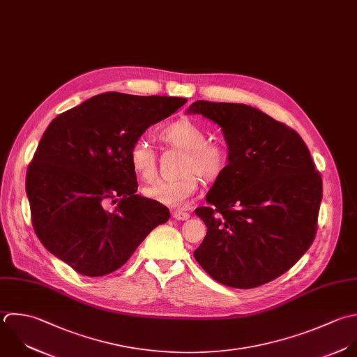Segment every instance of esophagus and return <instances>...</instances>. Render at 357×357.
Returning a JSON list of instances; mask_svg holds the SVG:
<instances>
[{"instance_id":"1","label":"esophagus","mask_w":357,"mask_h":357,"mask_svg":"<svg viewBox=\"0 0 357 357\" xmlns=\"http://www.w3.org/2000/svg\"><path fill=\"white\" fill-rule=\"evenodd\" d=\"M172 217L178 221H186L190 217V214L186 213V211H182V210H176V211L172 213Z\"/></svg>"}]
</instances>
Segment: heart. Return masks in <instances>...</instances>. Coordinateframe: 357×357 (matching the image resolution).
<instances>
[{
    "label": "heart",
    "instance_id": "heart-1",
    "mask_svg": "<svg viewBox=\"0 0 357 357\" xmlns=\"http://www.w3.org/2000/svg\"><path fill=\"white\" fill-rule=\"evenodd\" d=\"M157 137L175 149L183 150L181 176L175 179H160L143 188L146 199L167 207H185L189 199L199 190L200 179L217 181L228 168L229 149L218 140H207L206 130L189 118H179L158 130ZM132 169L143 181L154 179L157 174V157L144 140H137L129 150Z\"/></svg>",
    "mask_w": 357,
    "mask_h": 357
}]
</instances>
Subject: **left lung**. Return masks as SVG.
<instances>
[{
	"label": "left lung",
	"mask_w": 357,
	"mask_h": 357,
	"mask_svg": "<svg viewBox=\"0 0 357 357\" xmlns=\"http://www.w3.org/2000/svg\"><path fill=\"white\" fill-rule=\"evenodd\" d=\"M188 114L218 123L229 164L196 208L207 234L195 259L217 282L250 289L296 264L317 232L323 181L298 132L235 102L195 101Z\"/></svg>",
	"instance_id": "obj_1"
}]
</instances>
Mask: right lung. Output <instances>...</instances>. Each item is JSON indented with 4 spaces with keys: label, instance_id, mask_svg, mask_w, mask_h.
I'll return each instance as SVG.
<instances>
[{
    "label": "right lung",
    "instance_id": "1",
    "mask_svg": "<svg viewBox=\"0 0 357 357\" xmlns=\"http://www.w3.org/2000/svg\"><path fill=\"white\" fill-rule=\"evenodd\" d=\"M186 101L109 91L51 121L26 172L31 224L50 253L82 275L102 277L169 220L165 206L136 195L129 150Z\"/></svg>",
    "mask_w": 357,
    "mask_h": 357
}]
</instances>
